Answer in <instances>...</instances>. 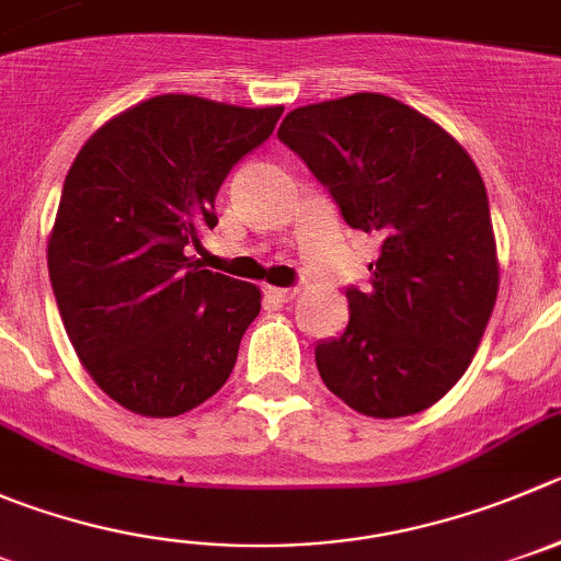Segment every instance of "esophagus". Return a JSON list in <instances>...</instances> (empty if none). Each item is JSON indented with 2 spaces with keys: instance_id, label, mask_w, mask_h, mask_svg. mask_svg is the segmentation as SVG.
<instances>
[{
  "instance_id": "esophagus-1",
  "label": "esophagus",
  "mask_w": 561,
  "mask_h": 561,
  "mask_svg": "<svg viewBox=\"0 0 561 561\" xmlns=\"http://www.w3.org/2000/svg\"><path fill=\"white\" fill-rule=\"evenodd\" d=\"M265 293H268V298H274V301H279V305H287V301H293L296 298V287H265Z\"/></svg>"
}]
</instances>
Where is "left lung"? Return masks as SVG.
<instances>
[{"instance_id": "left-lung-1", "label": "left lung", "mask_w": 561, "mask_h": 561, "mask_svg": "<svg viewBox=\"0 0 561 561\" xmlns=\"http://www.w3.org/2000/svg\"><path fill=\"white\" fill-rule=\"evenodd\" d=\"M279 140L348 227L381 238L370 290H345L348 327L316 348L323 385L368 417L428 410L468 370L499 296L476 162L439 124L381 93L290 110Z\"/></svg>"}]
</instances>
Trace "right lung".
<instances>
[{"mask_svg":"<svg viewBox=\"0 0 561 561\" xmlns=\"http://www.w3.org/2000/svg\"><path fill=\"white\" fill-rule=\"evenodd\" d=\"M282 110L162 93L102 124L71 162L46 249L51 290L80 363L124 410L176 417L232 374L263 296L187 245L216 227L218 187Z\"/></svg>","mask_w":561,"mask_h":561,"instance_id":"add662e5","label":"right lung"}]
</instances>
